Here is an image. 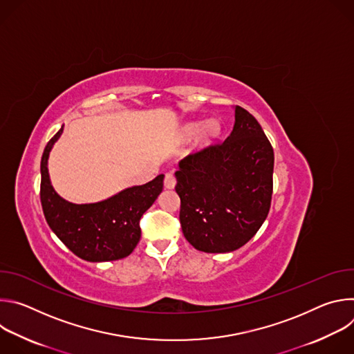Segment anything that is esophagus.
Instances as JSON below:
<instances>
[{
  "label": "esophagus",
  "instance_id": "esophagus-1",
  "mask_svg": "<svg viewBox=\"0 0 354 354\" xmlns=\"http://www.w3.org/2000/svg\"><path fill=\"white\" fill-rule=\"evenodd\" d=\"M164 185L167 189H174L176 185V178L174 174H167L165 179H164Z\"/></svg>",
  "mask_w": 354,
  "mask_h": 354
}]
</instances>
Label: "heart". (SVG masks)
Segmentation results:
<instances>
[{
    "label": "heart",
    "instance_id": "obj_1",
    "mask_svg": "<svg viewBox=\"0 0 354 354\" xmlns=\"http://www.w3.org/2000/svg\"><path fill=\"white\" fill-rule=\"evenodd\" d=\"M197 130V124H192L186 129V136L190 137L192 134H194ZM220 130V126L216 120H209L206 124H205V129H203V137L205 138H210V137H214Z\"/></svg>",
    "mask_w": 354,
    "mask_h": 354
}]
</instances>
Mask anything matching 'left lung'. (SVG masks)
Segmentation results:
<instances>
[{
	"label": "left lung",
	"instance_id": "obj_1",
	"mask_svg": "<svg viewBox=\"0 0 354 354\" xmlns=\"http://www.w3.org/2000/svg\"><path fill=\"white\" fill-rule=\"evenodd\" d=\"M273 165V147L261 124L235 106L231 134L183 158L175 172L187 242L207 254L243 246L269 214Z\"/></svg>",
	"mask_w": 354,
	"mask_h": 354
}]
</instances>
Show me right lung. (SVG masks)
I'll return each mask as SVG.
<instances>
[{
	"label": "right lung",
	"instance_id": "1",
	"mask_svg": "<svg viewBox=\"0 0 354 354\" xmlns=\"http://www.w3.org/2000/svg\"><path fill=\"white\" fill-rule=\"evenodd\" d=\"M62 133L63 127L47 142L40 162V201L48 227L84 261L108 262L129 257L141 236L140 218L162 192L164 175L97 203H70L55 192L47 171L50 149Z\"/></svg>",
	"mask_w": 354,
	"mask_h": 354
}]
</instances>
